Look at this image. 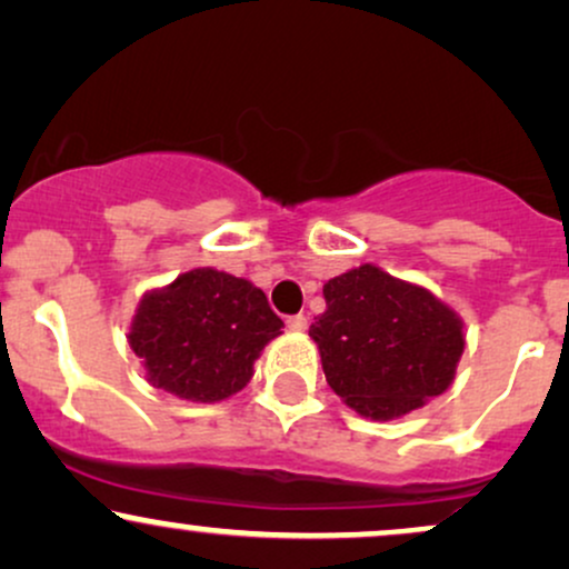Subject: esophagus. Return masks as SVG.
Here are the masks:
<instances>
[{"label":"esophagus","instance_id":"1","mask_svg":"<svg viewBox=\"0 0 569 569\" xmlns=\"http://www.w3.org/2000/svg\"><path fill=\"white\" fill-rule=\"evenodd\" d=\"M286 323H289V331L305 333L307 331V315H291V318L286 320Z\"/></svg>","mask_w":569,"mask_h":569}]
</instances>
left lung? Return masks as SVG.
Segmentation results:
<instances>
[{
	"instance_id": "left-lung-1",
	"label": "left lung",
	"mask_w": 569,
	"mask_h": 569,
	"mask_svg": "<svg viewBox=\"0 0 569 569\" xmlns=\"http://www.w3.org/2000/svg\"><path fill=\"white\" fill-rule=\"evenodd\" d=\"M323 297L310 337L328 387L360 416L397 419L450 387L463 323L432 291L360 264L328 280Z\"/></svg>"
}]
</instances>
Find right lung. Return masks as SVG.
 <instances>
[{"label": "right lung", "mask_w": 569, "mask_h": 569, "mask_svg": "<svg viewBox=\"0 0 569 569\" xmlns=\"http://www.w3.org/2000/svg\"><path fill=\"white\" fill-rule=\"evenodd\" d=\"M283 328L262 289L228 272L198 267L142 297L129 345L153 387L190 402L241 392L254 360Z\"/></svg>", "instance_id": "1"}]
</instances>
